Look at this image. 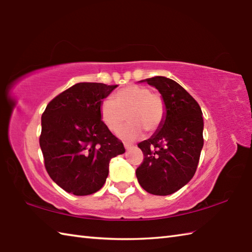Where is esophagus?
I'll list each match as a JSON object with an SVG mask.
<instances>
[{
	"instance_id": "1",
	"label": "esophagus",
	"mask_w": 252,
	"mask_h": 252,
	"mask_svg": "<svg viewBox=\"0 0 252 252\" xmlns=\"http://www.w3.org/2000/svg\"><path fill=\"white\" fill-rule=\"evenodd\" d=\"M133 146H134V145H132V144H130V143H125V148L126 149V151H127V149L132 148Z\"/></svg>"
}]
</instances>
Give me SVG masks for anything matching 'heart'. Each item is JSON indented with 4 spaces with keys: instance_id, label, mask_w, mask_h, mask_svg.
Returning a JSON list of instances; mask_svg holds the SVG:
<instances>
[{
    "instance_id": "1",
    "label": "heart",
    "mask_w": 252,
    "mask_h": 252,
    "mask_svg": "<svg viewBox=\"0 0 252 252\" xmlns=\"http://www.w3.org/2000/svg\"><path fill=\"white\" fill-rule=\"evenodd\" d=\"M130 121L120 133L123 140L132 141L141 134L142 129L147 133L156 131L165 115V104L159 93L151 92L140 84H131L120 89L112 95V100L100 103V119L108 129L118 133L126 121Z\"/></svg>"
}]
</instances>
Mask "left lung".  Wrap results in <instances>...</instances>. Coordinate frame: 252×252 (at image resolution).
Wrapping results in <instances>:
<instances>
[{
  "instance_id": "left-lung-1",
  "label": "left lung",
  "mask_w": 252,
  "mask_h": 252,
  "mask_svg": "<svg viewBox=\"0 0 252 252\" xmlns=\"http://www.w3.org/2000/svg\"><path fill=\"white\" fill-rule=\"evenodd\" d=\"M146 81L162 95L167 112L160 129L137 144L144 159L135 173L149 194L167 196L189 183L196 172L203 146L202 111L172 79L157 76Z\"/></svg>"
}]
</instances>
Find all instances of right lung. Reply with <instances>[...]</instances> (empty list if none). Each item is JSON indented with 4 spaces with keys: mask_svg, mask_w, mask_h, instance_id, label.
I'll return each mask as SVG.
<instances>
[{
    "mask_svg": "<svg viewBox=\"0 0 252 252\" xmlns=\"http://www.w3.org/2000/svg\"><path fill=\"white\" fill-rule=\"evenodd\" d=\"M116 88L77 83L53 98L42 114L40 147L45 169L67 192L85 196L99 190L110 159L126 152L99 115L101 99Z\"/></svg>",
    "mask_w": 252,
    "mask_h": 252,
    "instance_id": "obj_1",
    "label": "right lung"
}]
</instances>
